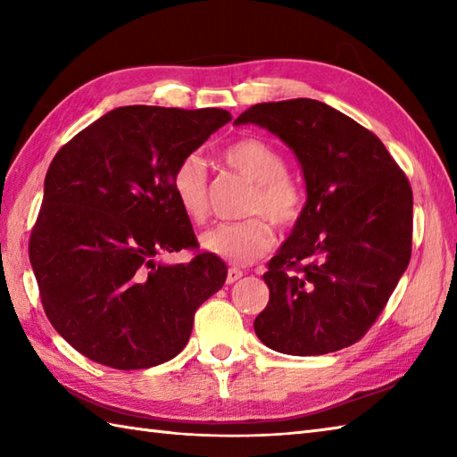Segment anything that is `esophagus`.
Listing matches in <instances>:
<instances>
[{
    "mask_svg": "<svg viewBox=\"0 0 457 457\" xmlns=\"http://www.w3.org/2000/svg\"><path fill=\"white\" fill-rule=\"evenodd\" d=\"M241 277H244V270H241V269H237V267H229L228 269V285H234L236 283V280H239Z\"/></svg>",
    "mask_w": 457,
    "mask_h": 457,
    "instance_id": "34e87169",
    "label": "esophagus"
}]
</instances>
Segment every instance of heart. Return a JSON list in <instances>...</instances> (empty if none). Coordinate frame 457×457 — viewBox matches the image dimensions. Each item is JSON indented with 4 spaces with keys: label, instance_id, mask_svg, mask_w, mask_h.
I'll list each match as a JSON object with an SVG mask.
<instances>
[{
    "label": "heart",
    "instance_id": "b5f03b06",
    "mask_svg": "<svg viewBox=\"0 0 457 457\" xmlns=\"http://www.w3.org/2000/svg\"><path fill=\"white\" fill-rule=\"evenodd\" d=\"M221 159L239 177L253 182L245 213L259 216L213 226L204 231L200 245L210 255L228 263L247 265L263 257L273 245L270 220L280 229H288L300 220L304 194L300 184L287 172L285 154L263 139H237L223 149ZM172 192L184 216L194 223L206 221L210 212L208 172L198 154H188L174 169ZM263 215L270 218L268 222Z\"/></svg>",
    "mask_w": 457,
    "mask_h": 457
}]
</instances>
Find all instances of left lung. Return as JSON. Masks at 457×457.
Returning a JSON list of instances; mask_svg holds the SVG:
<instances>
[{
  "label": "left lung",
  "instance_id": "8db88e82",
  "mask_svg": "<svg viewBox=\"0 0 457 457\" xmlns=\"http://www.w3.org/2000/svg\"><path fill=\"white\" fill-rule=\"evenodd\" d=\"M234 123L283 139L306 182L303 216L263 275L269 304L255 318L257 337L288 355L355 344L409 267V179L375 133L324 102L257 104Z\"/></svg>",
  "mask_w": 457,
  "mask_h": 457
}]
</instances>
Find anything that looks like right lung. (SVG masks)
<instances>
[{"label":"right lung","instance_id":"obj_1","mask_svg":"<svg viewBox=\"0 0 457 457\" xmlns=\"http://www.w3.org/2000/svg\"><path fill=\"white\" fill-rule=\"evenodd\" d=\"M228 121L220 108L123 105L54 154L29 259L46 318L92 361L123 371L169 361L226 283V263L210 253L157 259L198 247L172 174Z\"/></svg>","mask_w":457,"mask_h":457}]
</instances>
